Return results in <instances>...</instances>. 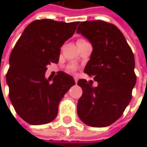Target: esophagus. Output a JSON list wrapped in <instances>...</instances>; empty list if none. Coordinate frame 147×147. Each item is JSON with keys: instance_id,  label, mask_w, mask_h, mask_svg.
Listing matches in <instances>:
<instances>
[{"instance_id": "34e87169", "label": "esophagus", "mask_w": 147, "mask_h": 147, "mask_svg": "<svg viewBox=\"0 0 147 147\" xmlns=\"http://www.w3.org/2000/svg\"><path fill=\"white\" fill-rule=\"evenodd\" d=\"M74 80H75V82L76 83V82H77V80H78V79H77V77H76V76H75V77H74Z\"/></svg>"}]
</instances>
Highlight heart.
<instances>
[{"label": "heart", "mask_w": 147, "mask_h": 147, "mask_svg": "<svg viewBox=\"0 0 147 147\" xmlns=\"http://www.w3.org/2000/svg\"><path fill=\"white\" fill-rule=\"evenodd\" d=\"M79 41H84V40H82V39H80ZM69 69H70V71H74L76 70V66H75V65H70Z\"/></svg>", "instance_id": "obj_1"}]
</instances>
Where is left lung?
I'll return each instance as SVG.
<instances>
[{"label":"left lung","mask_w":147,"mask_h":147,"mask_svg":"<svg viewBox=\"0 0 147 147\" xmlns=\"http://www.w3.org/2000/svg\"><path fill=\"white\" fill-rule=\"evenodd\" d=\"M76 33L93 47L84 72L93 76L97 87L79 79L82 95L77 102V115L87 125L107 127L123 113L136 83L134 57L125 37L114 24L101 20L81 22Z\"/></svg>","instance_id":"1"}]
</instances>
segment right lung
<instances>
[{
  "instance_id": "obj_1",
  "label": "right lung",
  "mask_w": 147,
  "mask_h": 147,
  "mask_svg": "<svg viewBox=\"0 0 147 147\" xmlns=\"http://www.w3.org/2000/svg\"><path fill=\"white\" fill-rule=\"evenodd\" d=\"M78 22L35 20L22 33L9 58L7 83L9 99L18 115L32 125L52 122L59 104L75 85L73 77L63 71L46 79L47 65L57 64L60 47L74 35Z\"/></svg>"
}]
</instances>
